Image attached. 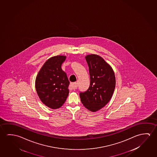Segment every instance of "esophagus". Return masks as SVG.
I'll list each match as a JSON object with an SVG mask.
<instances>
[{"label": "esophagus", "instance_id": "34e87169", "mask_svg": "<svg viewBox=\"0 0 157 157\" xmlns=\"http://www.w3.org/2000/svg\"><path fill=\"white\" fill-rule=\"evenodd\" d=\"M70 87L71 90H73L75 89H77V82H71L70 85Z\"/></svg>", "mask_w": 157, "mask_h": 157}]
</instances>
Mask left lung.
I'll use <instances>...</instances> for the list:
<instances>
[{
  "label": "left lung",
  "instance_id": "1",
  "mask_svg": "<svg viewBox=\"0 0 157 157\" xmlns=\"http://www.w3.org/2000/svg\"><path fill=\"white\" fill-rule=\"evenodd\" d=\"M89 69L90 84L88 89L79 93L84 106L90 111H97L106 105L113 94L116 80L113 70L101 56H85Z\"/></svg>",
  "mask_w": 157,
  "mask_h": 157
}]
</instances>
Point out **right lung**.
I'll return each mask as SVG.
<instances>
[{"label":"right lung","instance_id":"1","mask_svg":"<svg viewBox=\"0 0 157 157\" xmlns=\"http://www.w3.org/2000/svg\"><path fill=\"white\" fill-rule=\"evenodd\" d=\"M65 59V56H60L49 59L36 78L35 87L39 98L50 108H59L64 104L69 94L70 82L61 68Z\"/></svg>","mask_w":157,"mask_h":157}]
</instances>
